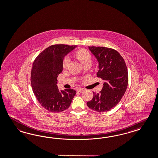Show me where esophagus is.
<instances>
[{"label": "esophagus", "mask_w": 158, "mask_h": 158, "mask_svg": "<svg viewBox=\"0 0 158 158\" xmlns=\"http://www.w3.org/2000/svg\"><path fill=\"white\" fill-rule=\"evenodd\" d=\"M76 91H77V92L82 93L84 91V89H82V88H78V89H76Z\"/></svg>", "instance_id": "obj_1"}]
</instances>
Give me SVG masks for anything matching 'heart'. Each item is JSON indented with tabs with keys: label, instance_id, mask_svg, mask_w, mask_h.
<instances>
[{
	"label": "heart",
	"instance_id": "heart-1",
	"mask_svg": "<svg viewBox=\"0 0 158 158\" xmlns=\"http://www.w3.org/2000/svg\"><path fill=\"white\" fill-rule=\"evenodd\" d=\"M76 56L77 58L79 60V61L82 64H85L87 62H91V55L86 49H80L76 51ZM69 58L66 57L63 62V67L64 68H66L69 63Z\"/></svg>",
	"mask_w": 158,
	"mask_h": 158
}]
</instances>
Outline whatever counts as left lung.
<instances>
[{
  "label": "left lung",
  "mask_w": 158,
  "mask_h": 158,
  "mask_svg": "<svg viewBox=\"0 0 158 158\" xmlns=\"http://www.w3.org/2000/svg\"><path fill=\"white\" fill-rule=\"evenodd\" d=\"M98 62L97 76L104 81L102 90L93 92L88 107L99 113L108 111L118 103L124 96L128 83L125 61L116 50L104 47H89Z\"/></svg>",
  "instance_id": "left-lung-1"
}]
</instances>
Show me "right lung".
<instances>
[{"label": "right lung", "mask_w": 158, "mask_h": 158, "mask_svg": "<svg viewBox=\"0 0 158 158\" xmlns=\"http://www.w3.org/2000/svg\"><path fill=\"white\" fill-rule=\"evenodd\" d=\"M76 45L56 44L49 46L34 60L31 73L33 92L44 108L61 112L69 108L76 92L71 89L60 91L57 77L62 72L64 57Z\"/></svg>", "instance_id": "add662e5"}]
</instances>
